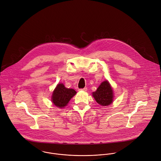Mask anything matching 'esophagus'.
Wrapping results in <instances>:
<instances>
[{
    "label": "esophagus",
    "mask_w": 161,
    "mask_h": 161,
    "mask_svg": "<svg viewBox=\"0 0 161 161\" xmlns=\"http://www.w3.org/2000/svg\"><path fill=\"white\" fill-rule=\"evenodd\" d=\"M79 91H87V87H84V88H83V89H79Z\"/></svg>",
    "instance_id": "1"
}]
</instances>
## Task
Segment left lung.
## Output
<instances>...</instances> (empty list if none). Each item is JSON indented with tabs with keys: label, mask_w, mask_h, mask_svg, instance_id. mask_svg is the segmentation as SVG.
Instances as JSON below:
<instances>
[{
	"label": "left lung",
	"mask_w": 161,
	"mask_h": 161,
	"mask_svg": "<svg viewBox=\"0 0 161 161\" xmlns=\"http://www.w3.org/2000/svg\"><path fill=\"white\" fill-rule=\"evenodd\" d=\"M92 95L96 102L102 106L109 105L113 102V90L107 80L103 82Z\"/></svg>",
	"instance_id": "8db88e82"
}]
</instances>
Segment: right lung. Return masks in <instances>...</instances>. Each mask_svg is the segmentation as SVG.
Wrapping results in <instances>:
<instances>
[{"label": "right lung", "instance_id": "add662e5", "mask_svg": "<svg viewBox=\"0 0 161 161\" xmlns=\"http://www.w3.org/2000/svg\"><path fill=\"white\" fill-rule=\"evenodd\" d=\"M76 93L75 90L66 88L63 84H59L53 91L52 102L56 107L63 108L67 105L69 100Z\"/></svg>", "mask_w": 161, "mask_h": 161}]
</instances>
